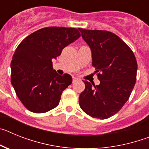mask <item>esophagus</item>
Segmentation results:
<instances>
[{"label": "esophagus", "mask_w": 149, "mask_h": 149, "mask_svg": "<svg viewBox=\"0 0 149 149\" xmlns=\"http://www.w3.org/2000/svg\"><path fill=\"white\" fill-rule=\"evenodd\" d=\"M78 81V79L76 78V77H73V79H72V82L73 83L76 82V81Z\"/></svg>", "instance_id": "1"}]
</instances>
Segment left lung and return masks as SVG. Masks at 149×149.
I'll list each match as a JSON object with an SVG mask.
<instances>
[{
    "mask_svg": "<svg viewBox=\"0 0 149 149\" xmlns=\"http://www.w3.org/2000/svg\"><path fill=\"white\" fill-rule=\"evenodd\" d=\"M92 51L93 65L99 85L84 81L79 97L83 111L100 119L119 111L131 95L136 83L137 63L133 51L116 34L106 30L79 28Z\"/></svg>",
    "mask_w": 149,
    "mask_h": 149,
    "instance_id": "1",
    "label": "left lung"
}]
</instances>
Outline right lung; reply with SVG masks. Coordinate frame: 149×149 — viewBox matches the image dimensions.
Returning <instances> with one entry per match:
<instances>
[{
  "label": "right lung",
  "instance_id": "add662e5",
  "mask_svg": "<svg viewBox=\"0 0 149 149\" xmlns=\"http://www.w3.org/2000/svg\"><path fill=\"white\" fill-rule=\"evenodd\" d=\"M81 36L76 28L49 27L38 30L18 45L11 62V83L26 108L42 113L59 104L63 90L72 82L53 69L52 59Z\"/></svg>",
  "mask_w": 149,
  "mask_h": 149
}]
</instances>
